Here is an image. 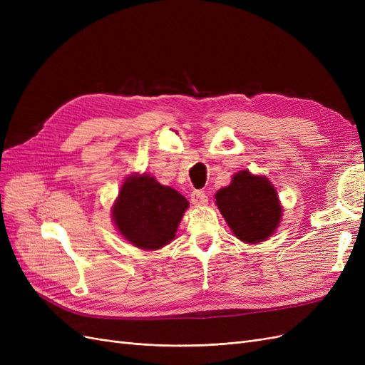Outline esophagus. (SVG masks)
Segmentation results:
<instances>
[{"label":"esophagus","instance_id":"esophagus-1","mask_svg":"<svg viewBox=\"0 0 365 365\" xmlns=\"http://www.w3.org/2000/svg\"><path fill=\"white\" fill-rule=\"evenodd\" d=\"M192 202L195 205H207L208 204V196L202 190H193L192 192Z\"/></svg>","mask_w":365,"mask_h":365}]
</instances>
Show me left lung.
Returning a JSON list of instances; mask_svg holds the SVG:
<instances>
[{
  "instance_id": "8db88e82",
  "label": "left lung",
  "mask_w": 365,
  "mask_h": 365,
  "mask_svg": "<svg viewBox=\"0 0 365 365\" xmlns=\"http://www.w3.org/2000/svg\"><path fill=\"white\" fill-rule=\"evenodd\" d=\"M215 200L230 230L244 244L268 240L280 225L283 207L277 189L264 175L240 170L216 192Z\"/></svg>"
}]
</instances>
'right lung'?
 Masks as SVG:
<instances>
[{"mask_svg":"<svg viewBox=\"0 0 365 365\" xmlns=\"http://www.w3.org/2000/svg\"><path fill=\"white\" fill-rule=\"evenodd\" d=\"M189 201L155 176L132 173L121 184L111 207L118 235L134 247L155 251L175 239Z\"/></svg>","mask_w":365,"mask_h":365,"instance_id":"right-lung-1","label":"right lung"}]
</instances>
